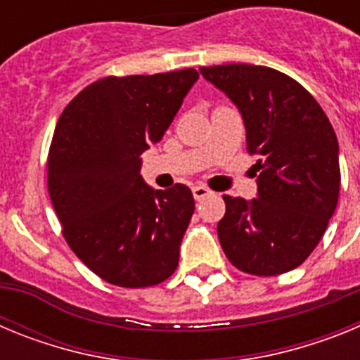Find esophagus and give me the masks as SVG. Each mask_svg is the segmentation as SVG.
Here are the masks:
<instances>
[{"label":"esophagus","instance_id":"esophagus-1","mask_svg":"<svg viewBox=\"0 0 360 360\" xmlns=\"http://www.w3.org/2000/svg\"><path fill=\"white\" fill-rule=\"evenodd\" d=\"M209 195H211V191H209L205 186L193 187V196H195V200H203L205 196H209Z\"/></svg>","mask_w":360,"mask_h":360}]
</instances>
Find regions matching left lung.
Here are the masks:
<instances>
[{
  "label": "left lung",
  "mask_w": 360,
  "mask_h": 360,
  "mask_svg": "<svg viewBox=\"0 0 360 360\" xmlns=\"http://www.w3.org/2000/svg\"><path fill=\"white\" fill-rule=\"evenodd\" d=\"M200 73L236 104L247 151L257 155V196L225 195L218 238L236 269L278 276L316 249L339 200V142L323 108L274 68L203 66Z\"/></svg>",
  "instance_id": "1"
}]
</instances>
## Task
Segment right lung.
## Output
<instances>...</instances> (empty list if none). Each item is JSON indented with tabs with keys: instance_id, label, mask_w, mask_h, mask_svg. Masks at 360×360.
Here are the masks:
<instances>
[{
	"instance_id": "add662e5",
	"label": "right lung",
	"mask_w": 360,
	"mask_h": 360,
	"mask_svg": "<svg viewBox=\"0 0 360 360\" xmlns=\"http://www.w3.org/2000/svg\"><path fill=\"white\" fill-rule=\"evenodd\" d=\"M196 81L193 68L98 79L57 120L50 200L70 249L111 285L153 287L176 270L195 198L184 184L149 187L141 155L164 136Z\"/></svg>"
}]
</instances>
